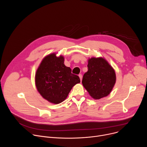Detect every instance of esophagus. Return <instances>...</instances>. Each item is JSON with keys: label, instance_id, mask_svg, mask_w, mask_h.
Returning <instances> with one entry per match:
<instances>
[{"label": "esophagus", "instance_id": "34e87169", "mask_svg": "<svg viewBox=\"0 0 147 147\" xmlns=\"http://www.w3.org/2000/svg\"><path fill=\"white\" fill-rule=\"evenodd\" d=\"M78 76H79V77H80V80H81V81H82V74H80L78 75Z\"/></svg>", "mask_w": 147, "mask_h": 147}]
</instances>
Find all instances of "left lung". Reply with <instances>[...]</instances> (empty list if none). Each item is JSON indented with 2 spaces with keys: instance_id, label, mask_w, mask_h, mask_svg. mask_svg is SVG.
Returning a JSON list of instances; mask_svg holds the SVG:
<instances>
[{
  "instance_id": "8db88e82",
  "label": "left lung",
  "mask_w": 147,
  "mask_h": 147,
  "mask_svg": "<svg viewBox=\"0 0 147 147\" xmlns=\"http://www.w3.org/2000/svg\"><path fill=\"white\" fill-rule=\"evenodd\" d=\"M87 67L88 71L82 77L83 86L95 99L108 95L116 82L113 69L102 57L90 59Z\"/></svg>"
}]
</instances>
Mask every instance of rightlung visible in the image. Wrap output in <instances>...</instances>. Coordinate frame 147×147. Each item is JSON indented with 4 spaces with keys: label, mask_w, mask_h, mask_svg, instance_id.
Instances as JSON below:
<instances>
[{
    "label": "right lung",
    "mask_w": 147,
    "mask_h": 147,
    "mask_svg": "<svg viewBox=\"0 0 147 147\" xmlns=\"http://www.w3.org/2000/svg\"><path fill=\"white\" fill-rule=\"evenodd\" d=\"M80 82L64 64V57L49 55L42 61L36 74L35 84L40 94L49 102L57 104L65 100L73 87Z\"/></svg>",
    "instance_id": "right-lung-1"
}]
</instances>
